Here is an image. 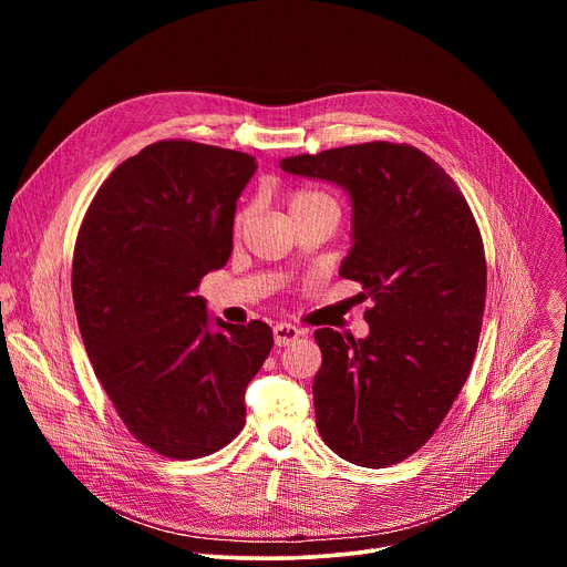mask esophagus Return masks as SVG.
I'll return each mask as SVG.
<instances>
[{
    "mask_svg": "<svg viewBox=\"0 0 567 567\" xmlns=\"http://www.w3.org/2000/svg\"><path fill=\"white\" fill-rule=\"evenodd\" d=\"M298 337H300V330L289 326V322H278V326L274 328V341H276L278 348H285V346L293 343Z\"/></svg>",
    "mask_w": 567,
    "mask_h": 567,
    "instance_id": "esophagus-1",
    "label": "esophagus"
}]
</instances>
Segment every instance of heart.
Masks as SVG:
<instances>
[{"label": "heart", "mask_w": 567, "mask_h": 567, "mask_svg": "<svg viewBox=\"0 0 567 567\" xmlns=\"http://www.w3.org/2000/svg\"><path fill=\"white\" fill-rule=\"evenodd\" d=\"M320 199H328L326 195H320V193H311V190H298V193H293L291 197H289V210H296V208H300V206H307V204H313V202H320ZM249 217V210H241L239 215H237V226L245 221Z\"/></svg>", "instance_id": "1"}]
</instances>
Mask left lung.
<instances>
[{
    "label": "left lung",
    "instance_id": "1",
    "mask_svg": "<svg viewBox=\"0 0 567 567\" xmlns=\"http://www.w3.org/2000/svg\"><path fill=\"white\" fill-rule=\"evenodd\" d=\"M280 168L348 193L352 249L339 274L372 300L365 339L313 332L318 433L352 464L401 462L442 424L477 350L487 262L473 213L413 145H346L287 156Z\"/></svg>",
    "mask_w": 567,
    "mask_h": 567
}]
</instances>
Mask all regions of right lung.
Returning a JSON list of instances; mask_svg holds the SVG:
<instances>
[{"instance_id": "1", "label": "right lung", "mask_w": 567, "mask_h": 567, "mask_svg": "<svg viewBox=\"0 0 567 567\" xmlns=\"http://www.w3.org/2000/svg\"><path fill=\"white\" fill-rule=\"evenodd\" d=\"M247 152L158 141L107 177L80 226L71 291L80 337L130 433L195 460L247 422L245 392L274 348L262 320L230 326L195 296L233 251Z\"/></svg>"}]
</instances>
